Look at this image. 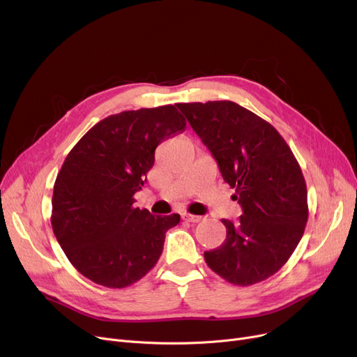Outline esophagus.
Wrapping results in <instances>:
<instances>
[{
    "instance_id": "obj_1",
    "label": "esophagus",
    "mask_w": 357,
    "mask_h": 357,
    "mask_svg": "<svg viewBox=\"0 0 357 357\" xmlns=\"http://www.w3.org/2000/svg\"><path fill=\"white\" fill-rule=\"evenodd\" d=\"M182 219L190 222V223H198V222L203 220V217H201V215H195V214H183Z\"/></svg>"
}]
</instances>
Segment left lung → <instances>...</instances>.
I'll return each instance as SVG.
<instances>
[{"label":"left lung","instance_id":"1","mask_svg":"<svg viewBox=\"0 0 357 357\" xmlns=\"http://www.w3.org/2000/svg\"><path fill=\"white\" fill-rule=\"evenodd\" d=\"M242 207L238 223L223 219L225 242L204 252L226 282L251 286L280 270L303 235L307 191L302 169L270 122L230 100L178 103Z\"/></svg>","mask_w":357,"mask_h":357}]
</instances>
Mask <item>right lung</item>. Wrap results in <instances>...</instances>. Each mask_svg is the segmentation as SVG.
<instances>
[{
    "label": "right lung",
    "mask_w": 357,
    "mask_h": 357,
    "mask_svg": "<svg viewBox=\"0 0 357 357\" xmlns=\"http://www.w3.org/2000/svg\"><path fill=\"white\" fill-rule=\"evenodd\" d=\"M174 105L111 115L90 128L56 175L51 225L74 268L93 283L122 289L143 278L162 255L179 214L135 208L154 150L185 131Z\"/></svg>",
    "instance_id": "right-lung-1"
}]
</instances>
